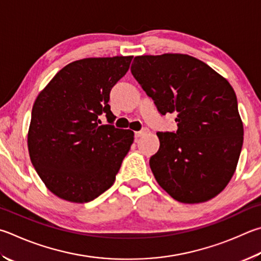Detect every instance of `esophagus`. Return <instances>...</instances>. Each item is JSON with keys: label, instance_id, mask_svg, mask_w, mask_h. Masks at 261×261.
<instances>
[{"label": "esophagus", "instance_id": "esophagus-1", "mask_svg": "<svg viewBox=\"0 0 261 261\" xmlns=\"http://www.w3.org/2000/svg\"><path fill=\"white\" fill-rule=\"evenodd\" d=\"M148 129H147V127H144V129H141L140 131H137V132H135V136H136V138H140V137H143V136H145L146 134H148Z\"/></svg>", "mask_w": 261, "mask_h": 261}]
</instances>
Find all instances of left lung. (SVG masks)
Listing matches in <instances>:
<instances>
[{"label":"left lung","instance_id":"1","mask_svg":"<svg viewBox=\"0 0 261 261\" xmlns=\"http://www.w3.org/2000/svg\"><path fill=\"white\" fill-rule=\"evenodd\" d=\"M131 73L162 115H176V132H158L149 160L156 181L174 200L202 203L224 191L243 145V123L229 82L181 54L135 57Z\"/></svg>","mask_w":261,"mask_h":261}]
</instances>
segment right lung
<instances>
[{"instance_id": "add662e5", "label": "right lung", "mask_w": 261, "mask_h": 261, "mask_svg": "<svg viewBox=\"0 0 261 261\" xmlns=\"http://www.w3.org/2000/svg\"><path fill=\"white\" fill-rule=\"evenodd\" d=\"M134 57L85 58L57 73L33 105L27 136L32 164L50 192L87 203L115 181L134 143V131L117 129L110 101L112 88ZM106 114L110 125L98 116Z\"/></svg>"}]
</instances>
